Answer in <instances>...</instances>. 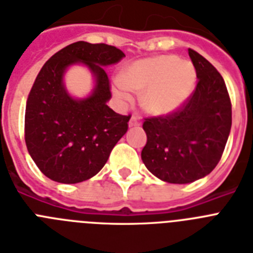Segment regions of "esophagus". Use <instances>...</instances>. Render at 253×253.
<instances>
[{
	"label": "esophagus",
	"mask_w": 253,
	"mask_h": 253,
	"mask_svg": "<svg viewBox=\"0 0 253 253\" xmlns=\"http://www.w3.org/2000/svg\"><path fill=\"white\" fill-rule=\"evenodd\" d=\"M140 123H141V120H140V117H137V116H132L131 117V120H130V127H137V126H140Z\"/></svg>",
	"instance_id": "obj_1"
}]
</instances>
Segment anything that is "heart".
<instances>
[{
    "label": "heart",
    "mask_w": 253,
    "mask_h": 253,
    "mask_svg": "<svg viewBox=\"0 0 253 253\" xmlns=\"http://www.w3.org/2000/svg\"><path fill=\"white\" fill-rule=\"evenodd\" d=\"M194 66L174 55H159L132 63L121 75L114 88L117 97L131 101L130 91L141 94V104L153 114L176 109L191 94L195 85Z\"/></svg>",
    "instance_id": "1"
}]
</instances>
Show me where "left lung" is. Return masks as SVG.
<instances>
[{
    "instance_id": "obj_1",
    "label": "left lung",
    "mask_w": 253,
    "mask_h": 253,
    "mask_svg": "<svg viewBox=\"0 0 253 253\" xmlns=\"http://www.w3.org/2000/svg\"><path fill=\"white\" fill-rule=\"evenodd\" d=\"M196 70L194 92L175 110L144 118L147 144L141 160L168 183H191L208 175L222 157L231 128V101L212 63L188 49Z\"/></svg>"
}]
</instances>
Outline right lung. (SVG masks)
<instances>
[{
    "label": "right lung",
    "mask_w": 253,
    "mask_h": 253,
    "mask_svg": "<svg viewBox=\"0 0 253 253\" xmlns=\"http://www.w3.org/2000/svg\"><path fill=\"white\" fill-rule=\"evenodd\" d=\"M123 57L112 45L77 41L41 67L27 97L24 139L28 153L49 179L66 184L89 179L126 133L131 116L106 105L112 92L104 69ZM75 62L85 63L96 77L94 93L85 100H74L63 88V71Z\"/></svg>",
    "instance_id": "1"
}]
</instances>
